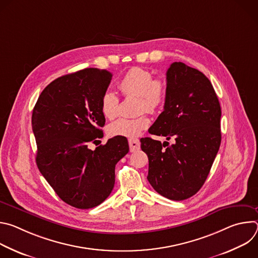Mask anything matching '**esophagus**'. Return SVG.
Listing matches in <instances>:
<instances>
[{
  "label": "esophagus",
  "mask_w": 258,
  "mask_h": 258,
  "mask_svg": "<svg viewBox=\"0 0 258 258\" xmlns=\"http://www.w3.org/2000/svg\"><path fill=\"white\" fill-rule=\"evenodd\" d=\"M128 144H130V150H131V152H135V151L139 150L140 147H141L140 141L136 140V139H130L128 140Z\"/></svg>",
  "instance_id": "1"
}]
</instances>
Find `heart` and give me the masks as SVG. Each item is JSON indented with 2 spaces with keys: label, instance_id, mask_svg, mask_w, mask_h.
Instances as JSON below:
<instances>
[{
  "label": "heart",
  "instance_id": "1",
  "mask_svg": "<svg viewBox=\"0 0 258 258\" xmlns=\"http://www.w3.org/2000/svg\"><path fill=\"white\" fill-rule=\"evenodd\" d=\"M118 88L124 96H136L138 112L156 113L163 107L167 89L164 81L153 79L152 73L142 67H133L127 70L118 83ZM119 98L113 91H106L101 99V111L106 118L112 119L118 114ZM149 120L145 115L137 117H120L107 127L111 137H138L142 131L148 127Z\"/></svg>",
  "mask_w": 258,
  "mask_h": 258
}]
</instances>
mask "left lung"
Here are the masks:
<instances>
[{"label":"left lung","mask_w":258,"mask_h":258,"mask_svg":"<svg viewBox=\"0 0 258 258\" xmlns=\"http://www.w3.org/2000/svg\"><path fill=\"white\" fill-rule=\"evenodd\" d=\"M166 89L164 110L149 133L174 142L143 138L141 148L148 155L153 189L180 201L195 195L208 176L222 141V110L210 81L185 63L167 69Z\"/></svg>","instance_id":"obj_1"}]
</instances>
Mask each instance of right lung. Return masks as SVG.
Wrapping results in <instances>:
<instances>
[{
  "label": "right lung",
  "mask_w": 258,
  "mask_h": 258,
  "mask_svg": "<svg viewBox=\"0 0 258 258\" xmlns=\"http://www.w3.org/2000/svg\"><path fill=\"white\" fill-rule=\"evenodd\" d=\"M111 79L98 68L63 76L44 89L32 110L36 165L56 194L79 209L98 206L110 195L115 165L130 149L120 137L95 150L88 147L103 137L101 99Z\"/></svg>",
  "instance_id": "right-lung-1"
}]
</instances>
